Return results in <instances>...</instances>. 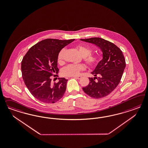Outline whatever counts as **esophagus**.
Listing matches in <instances>:
<instances>
[{
	"mask_svg": "<svg viewBox=\"0 0 148 148\" xmlns=\"http://www.w3.org/2000/svg\"><path fill=\"white\" fill-rule=\"evenodd\" d=\"M73 77L74 78H75L76 79H77V80H79V79H80L82 77V76H73Z\"/></svg>",
	"mask_w": 148,
	"mask_h": 148,
	"instance_id": "34e87169",
	"label": "esophagus"
}]
</instances>
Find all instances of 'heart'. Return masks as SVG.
I'll use <instances>...</instances> for the list:
<instances>
[{"label": "heart", "instance_id": "heart-1", "mask_svg": "<svg viewBox=\"0 0 148 148\" xmlns=\"http://www.w3.org/2000/svg\"><path fill=\"white\" fill-rule=\"evenodd\" d=\"M77 49L81 56L83 57V59L85 62L90 66L93 67L98 64L99 61V58L97 55L90 54L92 50L90 48L80 45L77 46ZM64 53L65 49H62L58 53V61L60 64L62 63L63 62V56ZM85 69V67L83 64H69L63 69L62 74L64 76H76L80 71H84Z\"/></svg>", "mask_w": 148, "mask_h": 148}]
</instances>
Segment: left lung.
<instances>
[{
  "mask_svg": "<svg viewBox=\"0 0 148 148\" xmlns=\"http://www.w3.org/2000/svg\"><path fill=\"white\" fill-rule=\"evenodd\" d=\"M80 40L96 45L103 53V59L91 72L94 77L89 78V84L82 90L92 98L105 97L114 90L121 81L126 66L124 55L116 45L101 38ZM95 79L97 80L95 81Z\"/></svg>",
  "mask_w": 148,
  "mask_h": 148,
  "instance_id": "8db88e82",
  "label": "left lung"
}]
</instances>
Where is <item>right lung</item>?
Masks as SVG:
<instances>
[{"instance_id": "1", "label": "right lung", "mask_w": 148, "mask_h": 148, "mask_svg": "<svg viewBox=\"0 0 148 148\" xmlns=\"http://www.w3.org/2000/svg\"><path fill=\"white\" fill-rule=\"evenodd\" d=\"M74 40L51 38L41 40L30 48L23 58L21 71L24 82L32 95L40 101L55 103L62 98L67 79L58 77V82L52 84L50 76L58 73L59 52Z\"/></svg>"}]
</instances>
